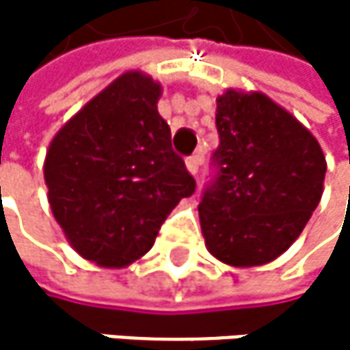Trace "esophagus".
<instances>
[{"label": "esophagus", "mask_w": 350, "mask_h": 350, "mask_svg": "<svg viewBox=\"0 0 350 350\" xmlns=\"http://www.w3.org/2000/svg\"><path fill=\"white\" fill-rule=\"evenodd\" d=\"M187 167H189V172L193 174V176H197V174H199V167H201V155L195 153V155L187 157Z\"/></svg>", "instance_id": "34e87169"}]
</instances>
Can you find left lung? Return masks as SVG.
Returning <instances> with one entry per match:
<instances>
[{
  "label": "left lung",
  "mask_w": 350,
  "mask_h": 350,
  "mask_svg": "<svg viewBox=\"0 0 350 350\" xmlns=\"http://www.w3.org/2000/svg\"><path fill=\"white\" fill-rule=\"evenodd\" d=\"M216 130L212 178L199 201L206 245L226 265H267L296 241L319 206L323 151L265 94H222Z\"/></svg>",
  "instance_id": "8db88e82"
}]
</instances>
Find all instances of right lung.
Instances as JSON below:
<instances>
[{"label":"right lung","mask_w":350,"mask_h":350,"mask_svg":"<svg viewBox=\"0 0 350 350\" xmlns=\"http://www.w3.org/2000/svg\"><path fill=\"white\" fill-rule=\"evenodd\" d=\"M161 88L126 73L52 140L44 176L52 214L85 260L124 267L149 252L167 214L195 193L157 111Z\"/></svg>","instance_id":"right-lung-1"}]
</instances>
